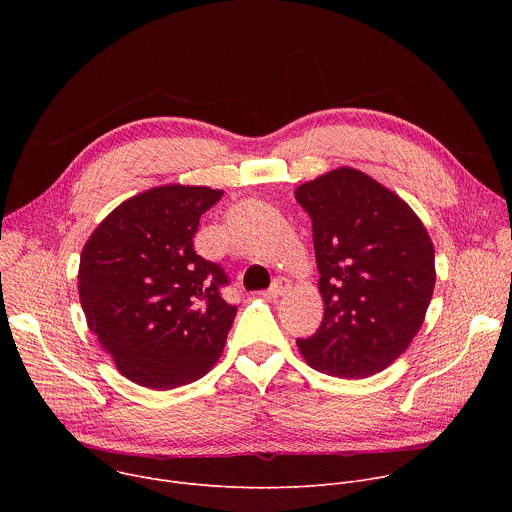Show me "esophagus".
<instances>
[{"mask_svg":"<svg viewBox=\"0 0 512 512\" xmlns=\"http://www.w3.org/2000/svg\"><path fill=\"white\" fill-rule=\"evenodd\" d=\"M289 287H291L289 279H285V277H277V279L271 283V287L267 289V296H269V298H279V296H285L287 291H289Z\"/></svg>","mask_w":512,"mask_h":512,"instance_id":"1","label":"esophagus"}]
</instances>
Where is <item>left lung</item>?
I'll list each match as a JSON object with an SVG mask.
<instances>
[{"mask_svg": "<svg viewBox=\"0 0 512 512\" xmlns=\"http://www.w3.org/2000/svg\"><path fill=\"white\" fill-rule=\"evenodd\" d=\"M312 216L324 318L298 340L320 373L367 379L393 364L417 336L435 287V251L413 208L350 166L296 188Z\"/></svg>", "mask_w": 512, "mask_h": 512, "instance_id": "left-lung-1", "label": "left lung"}]
</instances>
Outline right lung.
<instances>
[{"instance_id":"1","label":"right lung","mask_w":512,"mask_h":512,"mask_svg":"<svg viewBox=\"0 0 512 512\" xmlns=\"http://www.w3.org/2000/svg\"><path fill=\"white\" fill-rule=\"evenodd\" d=\"M223 190L166 184L111 210L83 247L79 298L87 326L131 383L170 391L204 377L227 344L237 308L227 275L196 255L200 216Z\"/></svg>"}]
</instances>
